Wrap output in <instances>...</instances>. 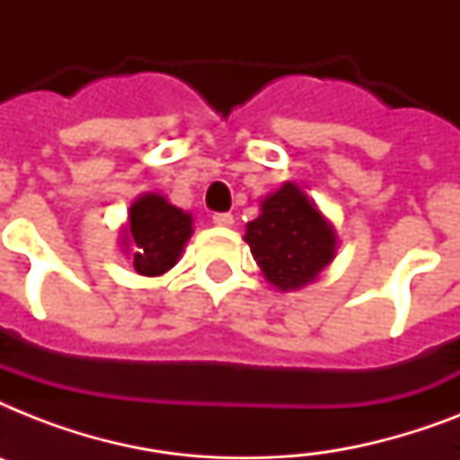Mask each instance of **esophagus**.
I'll list each match as a JSON object with an SVG mask.
<instances>
[{"label":"esophagus","mask_w":460,"mask_h":460,"mask_svg":"<svg viewBox=\"0 0 460 460\" xmlns=\"http://www.w3.org/2000/svg\"><path fill=\"white\" fill-rule=\"evenodd\" d=\"M212 224H215V226H231V224H234V215H229V212H217V215L212 217Z\"/></svg>","instance_id":"34e87169"}]
</instances>
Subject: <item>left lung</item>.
<instances>
[{
	"instance_id": "1",
	"label": "left lung",
	"mask_w": 460,
	"mask_h": 460,
	"mask_svg": "<svg viewBox=\"0 0 460 460\" xmlns=\"http://www.w3.org/2000/svg\"><path fill=\"white\" fill-rule=\"evenodd\" d=\"M243 238L265 279L279 291L314 281L336 255L334 226L291 181L260 202V217L248 222Z\"/></svg>"
}]
</instances>
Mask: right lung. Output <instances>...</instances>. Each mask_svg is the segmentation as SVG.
<instances>
[{"mask_svg": "<svg viewBox=\"0 0 460 460\" xmlns=\"http://www.w3.org/2000/svg\"><path fill=\"white\" fill-rule=\"evenodd\" d=\"M190 234V212L172 205L164 195L146 193L128 209L124 245L126 251H131L136 272L143 277H159L179 262Z\"/></svg>", "mask_w": 460, "mask_h": 460, "instance_id": "right-lung-1", "label": "right lung"}]
</instances>
